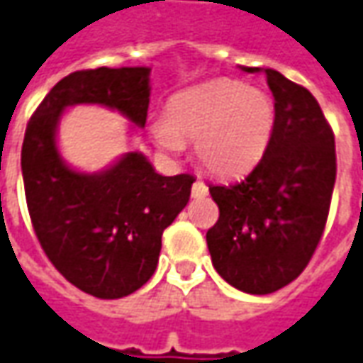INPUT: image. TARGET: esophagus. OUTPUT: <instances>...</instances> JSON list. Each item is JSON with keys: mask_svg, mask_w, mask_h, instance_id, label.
Here are the masks:
<instances>
[{"mask_svg": "<svg viewBox=\"0 0 363 363\" xmlns=\"http://www.w3.org/2000/svg\"><path fill=\"white\" fill-rule=\"evenodd\" d=\"M208 194V186L202 181H196L192 184V196H206Z\"/></svg>", "mask_w": 363, "mask_h": 363, "instance_id": "obj_1", "label": "esophagus"}]
</instances>
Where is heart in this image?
<instances>
[{"instance_id":"obj_1","label":"heart","mask_w":363,"mask_h":363,"mask_svg":"<svg viewBox=\"0 0 363 363\" xmlns=\"http://www.w3.org/2000/svg\"><path fill=\"white\" fill-rule=\"evenodd\" d=\"M276 130L272 97L233 79H216L172 95L164 121L150 133L164 152L177 155L194 140L202 167L218 177H240L264 159Z\"/></svg>"}]
</instances>
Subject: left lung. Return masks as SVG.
<instances>
[{"label":"left lung","instance_id":"left-lung-1","mask_svg":"<svg viewBox=\"0 0 363 363\" xmlns=\"http://www.w3.org/2000/svg\"><path fill=\"white\" fill-rule=\"evenodd\" d=\"M264 73L276 105L264 159L240 182L208 186L220 211L206 233L213 266L246 294H272L302 274L324 233L336 182L334 133L314 95L274 69Z\"/></svg>","mask_w":363,"mask_h":363}]
</instances>
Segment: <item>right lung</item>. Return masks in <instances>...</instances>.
<instances>
[{"instance_id":"right-lung-1","label":"right lung","mask_w":363,"mask_h":363,"mask_svg":"<svg viewBox=\"0 0 363 363\" xmlns=\"http://www.w3.org/2000/svg\"><path fill=\"white\" fill-rule=\"evenodd\" d=\"M149 75V67H99L63 77L31 115L21 149L27 208L41 248L71 284L103 300L149 282L162 230L186 206L194 177H162L139 150L99 172L75 171L59 152V119L73 105H101L143 129Z\"/></svg>"}]
</instances>
